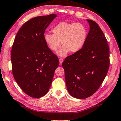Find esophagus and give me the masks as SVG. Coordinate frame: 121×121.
Here are the masks:
<instances>
[{
  "label": "esophagus",
  "mask_w": 121,
  "mask_h": 121,
  "mask_svg": "<svg viewBox=\"0 0 121 121\" xmlns=\"http://www.w3.org/2000/svg\"><path fill=\"white\" fill-rule=\"evenodd\" d=\"M59 64H60V65H62V63H63V59L62 58H59Z\"/></svg>",
  "instance_id": "1"
}]
</instances>
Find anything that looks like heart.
<instances>
[{
    "mask_svg": "<svg viewBox=\"0 0 121 121\" xmlns=\"http://www.w3.org/2000/svg\"><path fill=\"white\" fill-rule=\"evenodd\" d=\"M54 34L45 33L44 40L51 51L56 52L61 45L63 47L57 52L60 57H65L70 51L79 52L84 46L87 37V30L83 24L62 22L53 27Z\"/></svg>",
    "mask_w": 121,
    "mask_h": 121,
    "instance_id": "b5f03b06",
    "label": "heart"
}]
</instances>
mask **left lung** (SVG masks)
I'll return each instance as SVG.
<instances>
[{
	"label": "left lung",
	"mask_w": 121,
	"mask_h": 121,
	"mask_svg": "<svg viewBox=\"0 0 121 121\" xmlns=\"http://www.w3.org/2000/svg\"><path fill=\"white\" fill-rule=\"evenodd\" d=\"M89 30L83 48L62 63L69 93L78 99L91 96L104 81L109 66L107 41L98 25L87 19Z\"/></svg>",
	"instance_id": "8db88e82"
}]
</instances>
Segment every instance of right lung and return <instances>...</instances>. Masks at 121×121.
<instances>
[{"label":"right lung","instance_id":"add662e5","mask_svg":"<svg viewBox=\"0 0 121 121\" xmlns=\"http://www.w3.org/2000/svg\"><path fill=\"white\" fill-rule=\"evenodd\" d=\"M57 15L36 17L23 25L11 52L13 74L23 91L40 98L49 91L59 60L44 40V34Z\"/></svg>","mask_w":121,"mask_h":121}]
</instances>
